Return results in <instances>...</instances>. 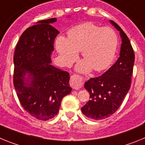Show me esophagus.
Returning a JSON list of instances; mask_svg holds the SVG:
<instances>
[{
  "label": "esophagus",
  "mask_w": 145,
  "mask_h": 145,
  "mask_svg": "<svg viewBox=\"0 0 145 145\" xmlns=\"http://www.w3.org/2000/svg\"><path fill=\"white\" fill-rule=\"evenodd\" d=\"M70 84L72 88L74 89H80L83 85H84V82H83V78L80 76H78L77 75H72L70 78Z\"/></svg>",
  "instance_id": "esophagus-1"
}]
</instances>
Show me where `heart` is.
<instances>
[{"label": "heart", "instance_id": "heart-1", "mask_svg": "<svg viewBox=\"0 0 145 145\" xmlns=\"http://www.w3.org/2000/svg\"><path fill=\"white\" fill-rule=\"evenodd\" d=\"M67 35L68 38L59 36L56 40L57 52L66 65L77 58L78 52H81L84 58L76 66V70L81 72L92 68L94 71H102L113 61L118 40L111 27H100L91 22H85L69 29Z\"/></svg>", "mask_w": 145, "mask_h": 145}]
</instances>
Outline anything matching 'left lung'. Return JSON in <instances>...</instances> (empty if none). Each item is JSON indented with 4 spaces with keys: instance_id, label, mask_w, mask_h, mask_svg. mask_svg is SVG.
<instances>
[{
    "instance_id": "obj_1",
    "label": "left lung",
    "mask_w": 145,
    "mask_h": 145,
    "mask_svg": "<svg viewBox=\"0 0 145 145\" xmlns=\"http://www.w3.org/2000/svg\"><path fill=\"white\" fill-rule=\"evenodd\" d=\"M110 22L120 32V57L103 75L90 78L84 84L90 93V100L81 111L87 118L102 120L117 111L131 87L134 63V53L128 36L115 22Z\"/></svg>"
}]
</instances>
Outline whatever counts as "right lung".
Instances as JSON below:
<instances>
[{"label": "right lung", "mask_w": 145, "mask_h": 145, "mask_svg": "<svg viewBox=\"0 0 145 145\" xmlns=\"http://www.w3.org/2000/svg\"><path fill=\"white\" fill-rule=\"evenodd\" d=\"M57 18L41 20L22 34L15 48L14 86L22 106L33 117L57 116L64 97L71 92L70 74L52 65Z\"/></svg>", "instance_id": "right-lung-1"}]
</instances>
